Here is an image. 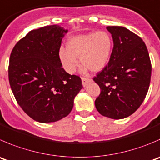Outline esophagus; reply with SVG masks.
<instances>
[{
	"mask_svg": "<svg viewBox=\"0 0 160 160\" xmlns=\"http://www.w3.org/2000/svg\"><path fill=\"white\" fill-rule=\"evenodd\" d=\"M82 84H83V87H86L88 85V83L89 82L91 81V80L90 78H87V77H82Z\"/></svg>",
	"mask_w": 160,
	"mask_h": 160,
	"instance_id": "esophagus-1",
	"label": "esophagus"
}]
</instances>
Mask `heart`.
Returning a JSON list of instances; mask_svg holds the SVG:
<instances>
[{
  "label": "heart",
  "instance_id": "obj_1",
  "mask_svg": "<svg viewBox=\"0 0 160 160\" xmlns=\"http://www.w3.org/2000/svg\"><path fill=\"white\" fill-rule=\"evenodd\" d=\"M113 49L112 36L106 31H98L75 36L66 43V50H59V59L63 69L73 73L78 66V60L84 69L99 72L108 65Z\"/></svg>",
  "mask_w": 160,
  "mask_h": 160
}]
</instances>
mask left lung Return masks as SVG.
<instances>
[{
    "mask_svg": "<svg viewBox=\"0 0 160 160\" xmlns=\"http://www.w3.org/2000/svg\"><path fill=\"white\" fill-rule=\"evenodd\" d=\"M113 49L108 65L94 77L100 87L95 107L101 115L114 119L131 116L145 98L152 65L142 39L123 26H107Z\"/></svg>",
    "mask_w": 160,
    "mask_h": 160,
    "instance_id": "1",
    "label": "left lung"
}]
</instances>
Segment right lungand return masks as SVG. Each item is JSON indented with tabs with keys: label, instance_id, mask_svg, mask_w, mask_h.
<instances>
[{
	"label": "right lung",
	"instance_id": "right-lung-1",
	"mask_svg": "<svg viewBox=\"0 0 160 160\" xmlns=\"http://www.w3.org/2000/svg\"><path fill=\"white\" fill-rule=\"evenodd\" d=\"M67 32L57 25L31 30L11 53L8 79L14 96L23 111L40 123L67 116L83 88L80 77L62 67L58 53Z\"/></svg>",
	"mask_w": 160,
	"mask_h": 160
}]
</instances>
